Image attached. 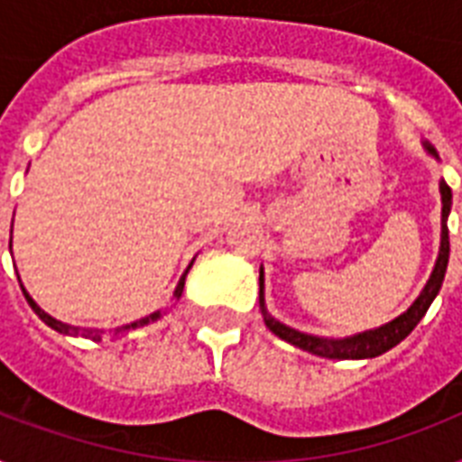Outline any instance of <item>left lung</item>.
I'll list each match as a JSON object with an SVG mask.
<instances>
[{"instance_id":"8db88e82","label":"left lung","mask_w":462,"mask_h":462,"mask_svg":"<svg viewBox=\"0 0 462 462\" xmlns=\"http://www.w3.org/2000/svg\"><path fill=\"white\" fill-rule=\"evenodd\" d=\"M424 151L431 155V158L439 160V153L434 151L431 143L424 141ZM439 191H441V245H439V256L437 263H434V271H431L430 281L422 288L420 297L415 302L410 304L401 316H395L393 321L383 323V326H376V328L362 330V333H355V336L345 337H323V336H311V333H304V330L290 328L282 321L273 319L271 311L266 307V295H263V266L259 271V307L261 314H263V323L271 333L285 340V343L295 345L300 350H307L316 357L326 359H372L379 357L383 352H388L391 347H395L398 343H402L405 337L415 330V326L422 321V316L427 314V309L431 307V302L437 300L439 290H441V282H444L446 266H448V252H451V245H448V213H451V187L446 184L444 180L439 181Z\"/></svg>"}]
</instances>
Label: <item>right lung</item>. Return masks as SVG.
<instances>
[{
    "label": "right lung",
    "instance_id": "right-lung-1",
    "mask_svg": "<svg viewBox=\"0 0 462 462\" xmlns=\"http://www.w3.org/2000/svg\"><path fill=\"white\" fill-rule=\"evenodd\" d=\"M9 249H11V239H9ZM191 266H194V261H191V263H189V266H187V271L181 273L180 282H177V288H174V300H180L181 292H184V281H187V273H189V268H191ZM18 282H21V281H18ZM23 295H25V300H28V304H31L32 311H35V314H38L40 319H42V321H45L47 326H50V328L57 330V333H64V336H74V337H88V340H96V343H97V340H103V336H105L103 328H81V326H71V323L60 321V319H54V316L47 314L45 309H40L38 302H35V300H32V297L28 295V292H25V288H23ZM162 314H165V311H162V309H158V311L143 316V319H136V321H132V323L117 326V328L110 330V333L115 337H122V336H126L129 330H136V328H141V326H148V323L158 321V319Z\"/></svg>",
    "mask_w": 462,
    "mask_h": 462
}]
</instances>
